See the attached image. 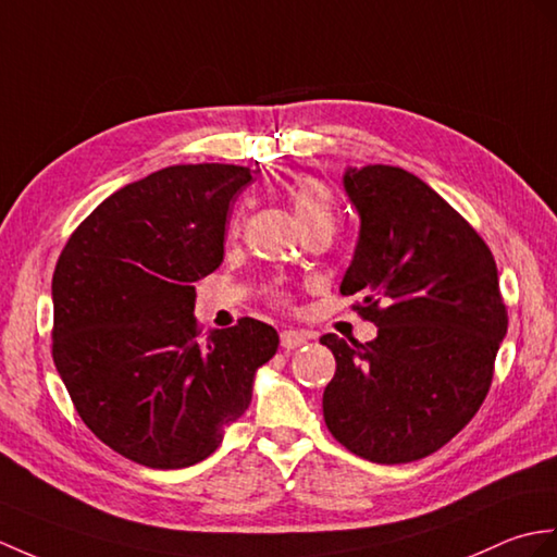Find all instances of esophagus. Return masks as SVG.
Segmentation results:
<instances>
[{
    "label": "esophagus",
    "instance_id": "1",
    "mask_svg": "<svg viewBox=\"0 0 557 557\" xmlns=\"http://www.w3.org/2000/svg\"><path fill=\"white\" fill-rule=\"evenodd\" d=\"M280 344L282 348H287V351H292V348H301L304 344H308V334L299 330H284L280 334Z\"/></svg>",
    "mask_w": 557,
    "mask_h": 557
}]
</instances>
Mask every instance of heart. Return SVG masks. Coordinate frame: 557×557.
Segmentation results:
<instances>
[{"label": "heart", "instance_id": "1", "mask_svg": "<svg viewBox=\"0 0 557 557\" xmlns=\"http://www.w3.org/2000/svg\"><path fill=\"white\" fill-rule=\"evenodd\" d=\"M287 194L301 227L315 223V220H330V223H334V201L327 187H322L318 180H294ZM277 299H282V294H277Z\"/></svg>", "mask_w": 557, "mask_h": 557}]
</instances>
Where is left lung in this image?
<instances>
[{"label": "left lung", "instance_id": "obj_1", "mask_svg": "<svg viewBox=\"0 0 557 557\" xmlns=\"http://www.w3.org/2000/svg\"><path fill=\"white\" fill-rule=\"evenodd\" d=\"M344 189L360 232L339 292L360 294L354 308L377 337H320L337 360L322 416L351 454L412 462L448 444L488 394L508 332L496 261L468 220L404 168H346Z\"/></svg>", "mask_w": 557, "mask_h": 557}]
</instances>
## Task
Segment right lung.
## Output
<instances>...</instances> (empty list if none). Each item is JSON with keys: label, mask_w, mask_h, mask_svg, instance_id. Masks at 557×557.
I'll use <instances>...</instances> for the list:
<instances>
[{"label": "right lung", "mask_w": 557, "mask_h": 557, "mask_svg": "<svg viewBox=\"0 0 557 557\" xmlns=\"http://www.w3.org/2000/svg\"><path fill=\"white\" fill-rule=\"evenodd\" d=\"M253 171L168 165L113 191L51 277V356L97 438L153 470L209 458L251 404L280 337L261 320L201 334L197 282L223 263L230 203Z\"/></svg>", "instance_id": "1"}]
</instances>
